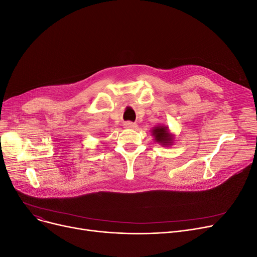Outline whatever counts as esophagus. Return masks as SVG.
<instances>
[{
  "label": "esophagus",
  "mask_w": 257,
  "mask_h": 257,
  "mask_svg": "<svg viewBox=\"0 0 257 257\" xmlns=\"http://www.w3.org/2000/svg\"><path fill=\"white\" fill-rule=\"evenodd\" d=\"M123 126L125 128H134V127L137 126V124L136 123H133V122H131V121H126V122H124Z\"/></svg>",
  "instance_id": "34e87169"
}]
</instances>
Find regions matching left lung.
I'll list each match as a JSON object with an SVG mask.
<instances>
[{
	"label": "left lung",
	"instance_id": "left-lung-1",
	"mask_svg": "<svg viewBox=\"0 0 257 257\" xmlns=\"http://www.w3.org/2000/svg\"><path fill=\"white\" fill-rule=\"evenodd\" d=\"M152 133H153V136L155 137L156 142L160 143V144H162L164 146L172 145L174 138H173L172 134L169 133L167 126H165V125H157V126H155L153 128Z\"/></svg>",
	"mask_w": 257,
	"mask_h": 257
}]
</instances>
